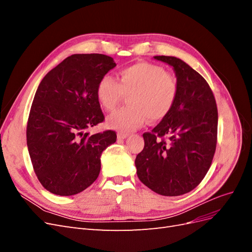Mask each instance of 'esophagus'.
<instances>
[{"instance_id":"34e87169","label":"esophagus","mask_w":252,"mask_h":252,"mask_svg":"<svg viewBox=\"0 0 252 252\" xmlns=\"http://www.w3.org/2000/svg\"><path fill=\"white\" fill-rule=\"evenodd\" d=\"M128 135H129V134H128V133H126V132L119 131V132H118V139H120V140H123V139H126Z\"/></svg>"}]
</instances>
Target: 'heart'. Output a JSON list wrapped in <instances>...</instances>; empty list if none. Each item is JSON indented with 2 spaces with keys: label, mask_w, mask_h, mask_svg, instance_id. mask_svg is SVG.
<instances>
[{
  "label": "heart",
  "mask_w": 252,
  "mask_h": 252,
  "mask_svg": "<svg viewBox=\"0 0 252 252\" xmlns=\"http://www.w3.org/2000/svg\"><path fill=\"white\" fill-rule=\"evenodd\" d=\"M124 95H128V106L112 114L108 126L131 131L141 127L147 118L158 122L168 116L178 100L179 83L164 67L147 62L123 68L118 81L108 74L98 81L96 98L104 110H116Z\"/></svg>",
  "instance_id": "obj_1"
}]
</instances>
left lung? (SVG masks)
<instances>
[{"label": "left lung", "instance_id": "8db88e82", "mask_svg": "<svg viewBox=\"0 0 252 252\" xmlns=\"http://www.w3.org/2000/svg\"><path fill=\"white\" fill-rule=\"evenodd\" d=\"M173 67L179 95L173 109L151 132L135 158L136 174L152 191L167 196L191 191L209 170L218 141V107L208 83L175 57L156 56Z\"/></svg>", "mask_w": 252, "mask_h": 252}]
</instances>
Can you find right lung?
<instances>
[{"label":"right lung","instance_id":"right-lung-1","mask_svg":"<svg viewBox=\"0 0 252 252\" xmlns=\"http://www.w3.org/2000/svg\"><path fill=\"white\" fill-rule=\"evenodd\" d=\"M116 65L111 57L101 53L72 55L37 87L26 139L34 173L49 192L77 194L100 174L102 152L117 141V133L83 131L105 120L96 86Z\"/></svg>","mask_w":252,"mask_h":252}]
</instances>
